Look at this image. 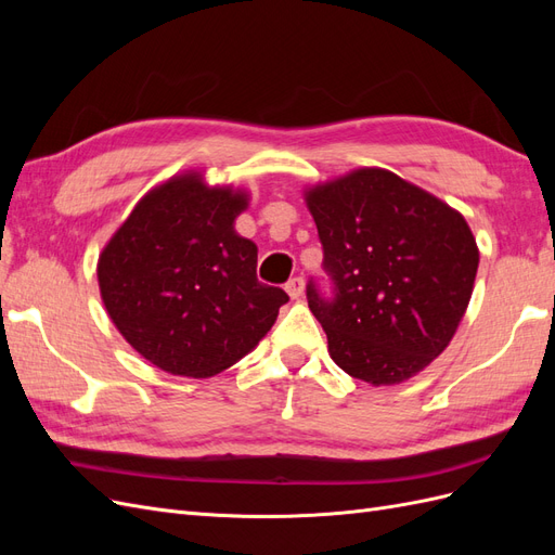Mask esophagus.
<instances>
[{"instance_id":"34e87169","label":"esophagus","mask_w":555,"mask_h":555,"mask_svg":"<svg viewBox=\"0 0 555 555\" xmlns=\"http://www.w3.org/2000/svg\"><path fill=\"white\" fill-rule=\"evenodd\" d=\"M284 289H287V294L292 298H300V296H304V289H306V280L304 278H292L287 284H284Z\"/></svg>"}]
</instances>
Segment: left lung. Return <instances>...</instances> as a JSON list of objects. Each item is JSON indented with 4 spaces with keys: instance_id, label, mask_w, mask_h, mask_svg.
Wrapping results in <instances>:
<instances>
[{
    "instance_id": "1",
    "label": "left lung",
    "mask_w": 555,
    "mask_h": 555,
    "mask_svg": "<svg viewBox=\"0 0 555 555\" xmlns=\"http://www.w3.org/2000/svg\"><path fill=\"white\" fill-rule=\"evenodd\" d=\"M326 294L308 306L331 359L351 377L405 382L438 359L473 296L479 249L463 215L384 169H359L308 192Z\"/></svg>"
}]
</instances>
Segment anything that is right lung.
<instances>
[{
    "label": "right lung",
    "instance_id": "obj_1",
    "mask_svg": "<svg viewBox=\"0 0 555 555\" xmlns=\"http://www.w3.org/2000/svg\"><path fill=\"white\" fill-rule=\"evenodd\" d=\"M245 208L243 192L180 176L145 194L99 257L113 324L166 373L227 371L259 345L289 300L257 280V245L233 231Z\"/></svg>",
    "mask_w": 555,
    "mask_h": 555
}]
</instances>
